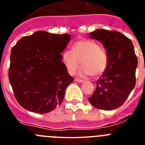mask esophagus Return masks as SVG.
I'll return each instance as SVG.
<instances>
[{
	"label": "esophagus",
	"instance_id": "esophagus-1",
	"mask_svg": "<svg viewBox=\"0 0 145 145\" xmlns=\"http://www.w3.org/2000/svg\"><path fill=\"white\" fill-rule=\"evenodd\" d=\"M75 80L76 82H78V83H83V82H84V80H81V79H79V78H75Z\"/></svg>",
	"mask_w": 145,
	"mask_h": 145
}]
</instances>
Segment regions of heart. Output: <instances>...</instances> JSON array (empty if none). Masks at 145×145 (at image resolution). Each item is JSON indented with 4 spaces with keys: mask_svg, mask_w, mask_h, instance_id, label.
<instances>
[{
    "mask_svg": "<svg viewBox=\"0 0 145 145\" xmlns=\"http://www.w3.org/2000/svg\"><path fill=\"white\" fill-rule=\"evenodd\" d=\"M62 60L67 71L73 74L81 62L80 73L99 77L106 71L108 57L97 43L91 40H80L74 44L73 50L67 49L62 54Z\"/></svg>",
    "mask_w": 145,
    "mask_h": 145,
    "instance_id": "b5f03b06",
    "label": "heart"
}]
</instances>
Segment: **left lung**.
<instances>
[{
	"instance_id": "1",
	"label": "left lung",
	"mask_w": 145,
	"mask_h": 145,
	"mask_svg": "<svg viewBox=\"0 0 145 145\" xmlns=\"http://www.w3.org/2000/svg\"><path fill=\"white\" fill-rule=\"evenodd\" d=\"M90 38L105 46L108 65L88 101L99 110H115L125 102L135 86L138 61L134 45L129 38L116 30L97 29L90 33Z\"/></svg>"
}]
</instances>
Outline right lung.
Wrapping results in <instances>:
<instances>
[{
	"instance_id": "right-lung-1",
	"label": "right lung",
	"mask_w": 145,
	"mask_h": 145,
	"mask_svg": "<svg viewBox=\"0 0 145 145\" xmlns=\"http://www.w3.org/2000/svg\"><path fill=\"white\" fill-rule=\"evenodd\" d=\"M70 36L40 30L22 38L12 48L8 78L23 108L43 114L61 105L67 87L73 81L61 54Z\"/></svg>"
}]
</instances>
